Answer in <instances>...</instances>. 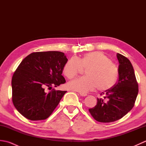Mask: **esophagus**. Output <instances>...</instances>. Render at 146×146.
<instances>
[{"label": "esophagus", "instance_id": "obj_1", "mask_svg": "<svg viewBox=\"0 0 146 146\" xmlns=\"http://www.w3.org/2000/svg\"><path fill=\"white\" fill-rule=\"evenodd\" d=\"M80 95L82 96V97H86V96L87 95V94H84V93H80Z\"/></svg>", "mask_w": 146, "mask_h": 146}]
</instances>
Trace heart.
Here are the masks:
<instances>
[{
  "label": "heart",
  "instance_id": "heart-1",
  "mask_svg": "<svg viewBox=\"0 0 146 146\" xmlns=\"http://www.w3.org/2000/svg\"><path fill=\"white\" fill-rule=\"evenodd\" d=\"M82 69L86 70V76L68 83V88L84 94L97 88L100 92H106L113 87L119 76L117 68L106 55L98 51L89 52L81 58H71L64 64L63 73L71 80Z\"/></svg>",
  "mask_w": 146,
  "mask_h": 146
}]
</instances>
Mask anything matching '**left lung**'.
<instances>
[{
    "label": "left lung",
    "mask_w": 146,
    "mask_h": 146,
    "mask_svg": "<svg viewBox=\"0 0 146 146\" xmlns=\"http://www.w3.org/2000/svg\"><path fill=\"white\" fill-rule=\"evenodd\" d=\"M119 63V78L110 90L102 92L97 103L88 110L98 122L108 123L120 119L134 106L139 92L138 83L128 58L117 54Z\"/></svg>",
    "instance_id": "8db88e82"
}]
</instances>
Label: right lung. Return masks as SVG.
Segmentation results:
<instances>
[{"instance_id": "right-lung-1", "label": "right lung", "mask_w": 146, "mask_h": 146, "mask_svg": "<svg viewBox=\"0 0 146 146\" xmlns=\"http://www.w3.org/2000/svg\"><path fill=\"white\" fill-rule=\"evenodd\" d=\"M68 59L60 51L35 52L21 61L12 78V102L21 115L31 120L51 115L66 91L52 86L63 84V68Z\"/></svg>"}]
</instances>
